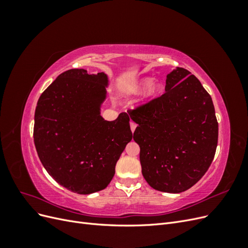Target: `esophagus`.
Here are the masks:
<instances>
[{"mask_svg": "<svg viewBox=\"0 0 248 248\" xmlns=\"http://www.w3.org/2000/svg\"><path fill=\"white\" fill-rule=\"evenodd\" d=\"M137 126H138V124H137L136 122H133V121H131V122H130V128H131V131H132V132H133L134 130H136Z\"/></svg>", "mask_w": 248, "mask_h": 248, "instance_id": "34e87169", "label": "esophagus"}]
</instances>
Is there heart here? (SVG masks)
Returning <instances> with one entry per match:
<instances>
[{
	"label": "heart",
	"instance_id": "heart-1",
	"mask_svg": "<svg viewBox=\"0 0 248 248\" xmlns=\"http://www.w3.org/2000/svg\"><path fill=\"white\" fill-rule=\"evenodd\" d=\"M149 82H150V79L146 78V79H142V80L137 82L136 85L132 86V87L129 89V92H130V93H138V92H140V90H141L142 88H144L145 86L149 85L148 88H147V90H146V92H145L144 99H145V100H150V99L154 98V97L156 96V94L158 93L160 87H159V84H157V82H155V81L150 82V84H148Z\"/></svg>",
	"mask_w": 248,
	"mask_h": 248
}]
</instances>
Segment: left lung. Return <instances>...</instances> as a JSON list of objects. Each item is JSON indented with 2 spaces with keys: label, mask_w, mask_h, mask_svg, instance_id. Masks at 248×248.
Instances as JSON below:
<instances>
[{
  "label": "left lung",
  "mask_w": 248,
  "mask_h": 248,
  "mask_svg": "<svg viewBox=\"0 0 248 248\" xmlns=\"http://www.w3.org/2000/svg\"><path fill=\"white\" fill-rule=\"evenodd\" d=\"M128 114L139 124L133 140L152 188L179 193L205 175L216 152L218 123L211 96L188 70H172L166 92Z\"/></svg>",
  "instance_id": "8db88e82"
}]
</instances>
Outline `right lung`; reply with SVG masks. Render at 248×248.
<instances>
[{
	"label": "right lung",
	"mask_w": 248,
	"mask_h": 248,
	"mask_svg": "<svg viewBox=\"0 0 248 248\" xmlns=\"http://www.w3.org/2000/svg\"><path fill=\"white\" fill-rule=\"evenodd\" d=\"M108 77L85 69L67 70L37 102L34 142L48 174L65 188L89 194L106 188L132 139L129 116L115 121L100 116Z\"/></svg>",
	"instance_id": "obj_1"
}]
</instances>
